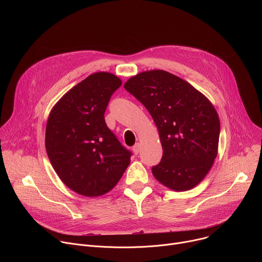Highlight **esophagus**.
Wrapping results in <instances>:
<instances>
[{"mask_svg":"<svg viewBox=\"0 0 262 262\" xmlns=\"http://www.w3.org/2000/svg\"><path fill=\"white\" fill-rule=\"evenodd\" d=\"M140 149H141V145L139 143H136L135 146L133 147V151L135 155H138L140 152Z\"/></svg>","mask_w":262,"mask_h":262,"instance_id":"obj_1","label":"esophagus"}]
</instances>
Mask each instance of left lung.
I'll use <instances>...</instances> for the list:
<instances>
[{"label":"left lung","instance_id":"1","mask_svg":"<svg viewBox=\"0 0 262 262\" xmlns=\"http://www.w3.org/2000/svg\"><path fill=\"white\" fill-rule=\"evenodd\" d=\"M124 88L150 113L163 147L154 176L183 192L202 181L217 155L220 119L212 103L184 80L165 70L132 77Z\"/></svg>","mask_w":262,"mask_h":262}]
</instances>
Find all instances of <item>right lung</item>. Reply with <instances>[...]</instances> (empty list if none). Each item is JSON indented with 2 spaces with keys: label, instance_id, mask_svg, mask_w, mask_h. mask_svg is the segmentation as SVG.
Wrapping results in <instances>:
<instances>
[{
  "label": "right lung",
  "instance_id": "right-lung-1",
  "mask_svg": "<svg viewBox=\"0 0 262 262\" xmlns=\"http://www.w3.org/2000/svg\"><path fill=\"white\" fill-rule=\"evenodd\" d=\"M122 82L110 72H95L71 88L52 108L46 148L59 178L70 190L98 197L118 183L130 163L104 121L110 98Z\"/></svg>",
  "mask_w": 262,
  "mask_h": 262
}]
</instances>
